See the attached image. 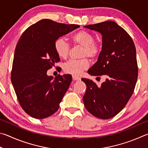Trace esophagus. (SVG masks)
<instances>
[{
	"mask_svg": "<svg viewBox=\"0 0 148 148\" xmlns=\"http://www.w3.org/2000/svg\"><path fill=\"white\" fill-rule=\"evenodd\" d=\"M72 77H73V79L74 81H80V80H81V78H80L79 77H77L76 75H73Z\"/></svg>",
	"mask_w": 148,
	"mask_h": 148,
	"instance_id": "esophagus-1",
	"label": "esophagus"
}]
</instances>
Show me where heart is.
<instances>
[{
    "label": "heart",
    "mask_w": 148,
    "mask_h": 148,
    "mask_svg": "<svg viewBox=\"0 0 148 148\" xmlns=\"http://www.w3.org/2000/svg\"><path fill=\"white\" fill-rule=\"evenodd\" d=\"M75 44L83 47L82 56H88L94 58L100 53V46L94 42V37L91 33L86 30H81L72 37ZM54 49L59 57L66 58L69 53L70 46L64 38H58L54 42ZM89 66V62L86 58L76 60L71 59L64 64V71L67 73L79 75Z\"/></svg>",
    "instance_id": "heart-1"
}]
</instances>
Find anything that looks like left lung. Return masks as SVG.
I'll use <instances>...</instances> for the list:
<instances>
[{
  "instance_id": "1",
  "label": "left lung",
  "mask_w": 148,
  "mask_h": 148,
  "mask_svg": "<svg viewBox=\"0 0 148 148\" xmlns=\"http://www.w3.org/2000/svg\"><path fill=\"white\" fill-rule=\"evenodd\" d=\"M84 27L102 35L101 51L88 73L107 77L100 87L92 80L81 79L86 85L84 104L93 116L109 119L125 107L134 92L138 77L136 48L129 34L112 21Z\"/></svg>"
}]
</instances>
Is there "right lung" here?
<instances>
[{
    "label": "right lung",
    "mask_w": 148,
    "mask_h": 148,
    "mask_svg": "<svg viewBox=\"0 0 148 148\" xmlns=\"http://www.w3.org/2000/svg\"><path fill=\"white\" fill-rule=\"evenodd\" d=\"M50 19L31 25L19 38L15 49L11 81L20 105L36 119L53 115L71 84V75L48 76L47 70L60 60L54 49L60 37L79 28Z\"/></svg>",
    "instance_id": "right-lung-1"
}]
</instances>
